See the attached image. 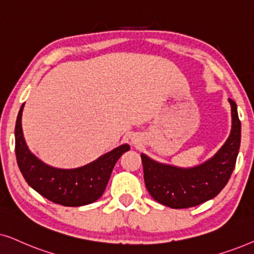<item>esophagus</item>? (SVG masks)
<instances>
[{
    "mask_svg": "<svg viewBox=\"0 0 254 254\" xmlns=\"http://www.w3.org/2000/svg\"><path fill=\"white\" fill-rule=\"evenodd\" d=\"M132 143H133L134 145H136V144H138V139H137V138H136V137H132Z\"/></svg>",
    "mask_w": 254,
    "mask_h": 254,
    "instance_id": "obj_1",
    "label": "esophagus"
}]
</instances>
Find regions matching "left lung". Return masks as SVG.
<instances>
[{
	"instance_id": "8db88e82",
	"label": "left lung",
	"mask_w": 254,
	"mask_h": 254,
	"mask_svg": "<svg viewBox=\"0 0 254 254\" xmlns=\"http://www.w3.org/2000/svg\"><path fill=\"white\" fill-rule=\"evenodd\" d=\"M231 104V132L224 145L211 159L190 168L160 164L144 153L140 154L144 180L148 192L159 203L173 209L198 205L211 200L228 184L241 146V121L237 104Z\"/></svg>"
}]
</instances>
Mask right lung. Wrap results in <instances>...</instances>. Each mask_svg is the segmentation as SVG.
Returning a JSON list of instances; mask_svg holds the SVG:
<instances>
[{
  "label": "right lung",
  "mask_w": 254,
  "mask_h": 254,
  "mask_svg": "<svg viewBox=\"0 0 254 254\" xmlns=\"http://www.w3.org/2000/svg\"><path fill=\"white\" fill-rule=\"evenodd\" d=\"M19 109L15 127V152L19 171L30 187L51 202L65 207L90 204L102 196L111 172L121 155L130 150L127 144L101 155L95 161L73 170H62L44 164L26 146Z\"/></svg>",
  "instance_id": "right-lung-1"
}]
</instances>
